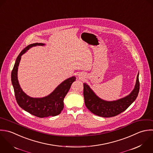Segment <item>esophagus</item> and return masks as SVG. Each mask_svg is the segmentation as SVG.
Segmentation results:
<instances>
[{
    "mask_svg": "<svg viewBox=\"0 0 153 153\" xmlns=\"http://www.w3.org/2000/svg\"><path fill=\"white\" fill-rule=\"evenodd\" d=\"M79 78H80V77H81V76L79 74Z\"/></svg>",
    "mask_w": 153,
    "mask_h": 153,
    "instance_id": "34e87169",
    "label": "esophagus"
}]
</instances>
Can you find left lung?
Segmentation results:
<instances>
[{"instance_id":"1","label":"left lung","mask_w":153,"mask_h":153,"mask_svg":"<svg viewBox=\"0 0 153 153\" xmlns=\"http://www.w3.org/2000/svg\"><path fill=\"white\" fill-rule=\"evenodd\" d=\"M139 91V73L132 91L127 96L115 101H109L100 98L87 83H83V96L86 107L94 114L102 117H114L125 111L137 99Z\"/></svg>"}]
</instances>
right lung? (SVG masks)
Wrapping results in <instances>:
<instances>
[{"label":"right lung","instance_id":"right-lung-1","mask_svg":"<svg viewBox=\"0 0 153 153\" xmlns=\"http://www.w3.org/2000/svg\"><path fill=\"white\" fill-rule=\"evenodd\" d=\"M44 45V43H36L24 48L18 56L11 73L12 84L18 104L25 111L40 118L55 116L61 113L64 108V99L76 79L72 76L65 79L49 95L42 98L31 97L22 91L18 80V69L21 56L33 46Z\"/></svg>","mask_w":153,"mask_h":153}]
</instances>
